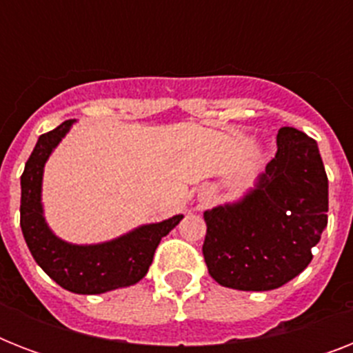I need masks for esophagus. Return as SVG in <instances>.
<instances>
[{
	"label": "esophagus",
	"mask_w": 353,
	"mask_h": 353,
	"mask_svg": "<svg viewBox=\"0 0 353 353\" xmlns=\"http://www.w3.org/2000/svg\"><path fill=\"white\" fill-rule=\"evenodd\" d=\"M199 199H201V201H205V199H207V196H205V194H199Z\"/></svg>",
	"instance_id": "esophagus-1"
}]
</instances>
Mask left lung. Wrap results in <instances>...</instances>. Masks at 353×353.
<instances>
[{
    "mask_svg": "<svg viewBox=\"0 0 353 353\" xmlns=\"http://www.w3.org/2000/svg\"><path fill=\"white\" fill-rule=\"evenodd\" d=\"M276 146L241 198L203 212L205 263L223 288L269 291L288 284L312 262L328 225V177L317 143L284 126Z\"/></svg>",
    "mask_w": 353,
    "mask_h": 353,
    "instance_id": "obj_1",
    "label": "left lung"
}]
</instances>
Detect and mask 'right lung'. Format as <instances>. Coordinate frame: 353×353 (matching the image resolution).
I'll list each match as a JSON object with an SVG mask.
<instances>
[{
	"label": "right lung",
	"mask_w": 353,
	"mask_h": 353,
	"mask_svg": "<svg viewBox=\"0 0 353 353\" xmlns=\"http://www.w3.org/2000/svg\"><path fill=\"white\" fill-rule=\"evenodd\" d=\"M74 122V119L62 122L38 137L21 174L19 223L32 258L58 285L79 295H101L143 280L161 238L183 220V214L157 223H144L101 243H71L54 234L41 203L43 168Z\"/></svg>",
	"instance_id": "obj_1"
}]
</instances>
